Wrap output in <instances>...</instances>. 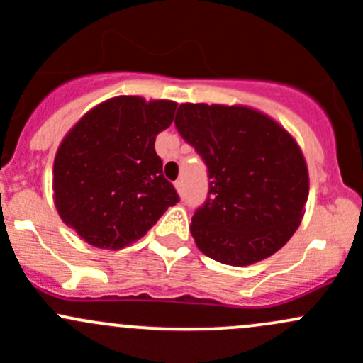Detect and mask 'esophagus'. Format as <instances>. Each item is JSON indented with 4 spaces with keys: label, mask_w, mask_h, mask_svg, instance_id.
Returning a JSON list of instances; mask_svg holds the SVG:
<instances>
[{
    "label": "esophagus",
    "mask_w": 363,
    "mask_h": 363,
    "mask_svg": "<svg viewBox=\"0 0 363 363\" xmlns=\"http://www.w3.org/2000/svg\"><path fill=\"white\" fill-rule=\"evenodd\" d=\"M175 189H177L179 191V195H184V181H181V179H179V181H175Z\"/></svg>",
    "instance_id": "34e87169"
}]
</instances>
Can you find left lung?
Returning a JSON list of instances; mask_svg holds the SVG:
<instances>
[{
    "mask_svg": "<svg viewBox=\"0 0 363 363\" xmlns=\"http://www.w3.org/2000/svg\"><path fill=\"white\" fill-rule=\"evenodd\" d=\"M175 128L207 164L208 193L191 219L199 250L246 267L279 251L303 216L309 175L298 145L247 107L184 104Z\"/></svg>",
    "mask_w": 363,
    "mask_h": 363,
    "instance_id": "left-lung-1",
    "label": "left lung"
}]
</instances>
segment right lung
<instances>
[{
	"instance_id": "obj_1",
	"label": "right lung",
	"mask_w": 363,
	"mask_h": 363,
	"mask_svg": "<svg viewBox=\"0 0 363 363\" xmlns=\"http://www.w3.org/2000/svg\"><path fill=\"white\" fill-rule=\"evenodd\" d=\"M175 107L168 100L112 98L87 112L61 142L54 200L61 219L87 244L121 250L181 200L155 149Z\"/></svg>"
}]
</instances>
